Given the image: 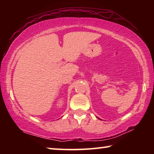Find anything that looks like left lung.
Listing matches in <instances>:
<instances>
[{
    "label": "left lung",
    "mask_w": 154,
    "mask_h": 154,
    "mask_svg": "<svg viewBox=\"0 0 154 154\" xmlns=\"http://www.w3.org/2000/svg\"><path fill=\"white\" fill-rule=\"evenodd\" d=\"M98 119H100V118H98Z\"/></svg>",
    "instance_id": "1"
}]
</instances>
